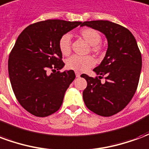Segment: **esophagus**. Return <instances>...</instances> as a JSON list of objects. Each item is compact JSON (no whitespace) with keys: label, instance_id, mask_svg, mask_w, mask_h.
I'll use <instances>...</instances> for the list:
<instances>
[{"label":"esophagus","instance_id":"34e87169","mask_svg":"<svg viewBox=\"0 0 149 149\" xmlns=\"http://www.w3.org/2000/svg\"><path fill=\"white\" fill-rule=\"evenodd\" d=\"M80 76H81V73L78 72H76V77H80Z\"/></svg>","mask_w":149,"mask_h":149}]
</instances>
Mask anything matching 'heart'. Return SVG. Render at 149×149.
Returning a JSON list of instances; mask_svg holds the SVG:
<instances>
[{
	"instance_id": "b5f03b06",
	"label": "heart",
	"mask_w": 149,
	"mask_h": 149,
	"mask_svg": "<svg viewBox=\"0 0 149 149\" xmlns=\"http://www.w3.org/2000/svg\"><path fill=\"white\" fill-rule=\"evenodd\" d=\"M80 36L90 45V51L95 54H99L102 51L100 45L101 36L99 32L90 28H85L80 31ZM59 49L64 56L69 55L71 52V37L69 34H64L58 42ZM66 68L78 72L87 71L95 65V60L91 56L73 55L66 60Z\"/></svg>"
}]
</instances>
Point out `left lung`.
<instances>
[{"mask_svg": "<svg viewBox=\"0 0 149 149\" xmlns=\"http://www.w3.org/2000/svg\"><path fill=\"white\" fill-rule=\"evenodd\" d=\"M86 25L101 32L108 40L106 55L93 69L98 75L91 77L82 74L87 81L83 99L89 110L97 115L111 116L124 109L137 88L142 58L134 36L128 29L109 21H84ZM104 76V83L100 79Z\"/></svg>", "mask_w": 149, "mask_h": 149, "instance_id": "8db88e82", "label": "left lung"}]
</instances>
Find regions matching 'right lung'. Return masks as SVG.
Listing matches in <instances>:
<instances>
[{"label":"right lung","instance_id":"right-lung-1","mask_svg":"<svg viewBox=\"0 0 149 149\" xmlns=\"http://www.w3.org/2000/svg\"><path fill=\"white\" fill-rule=\"evenodd\" d=\"M81 23L47 20L29 25L19 35L9 54L8 75L16 98L31 114L45 117L61 106L76 75L73 70L59 71L65 66L59 40Z\"/></svg>","mask_w":149,"mask_h":149}]
</instances>
